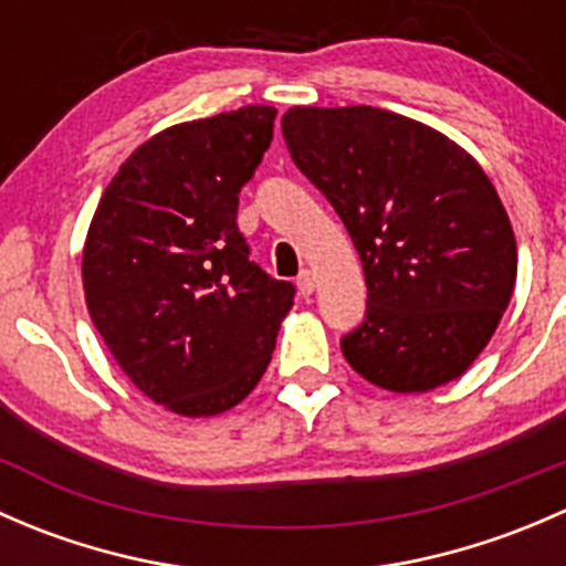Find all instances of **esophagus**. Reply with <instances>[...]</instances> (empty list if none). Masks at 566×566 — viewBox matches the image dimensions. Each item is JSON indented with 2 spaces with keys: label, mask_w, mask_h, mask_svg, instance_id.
I'll return each instance as SVG.
<instances>
[{
  "label": "esophagus",
  "mask_w": 566,
  "mask_h": 566,
  "mask_svg": "<svg viewBox=\"0 0 566 566\" xmlns=\"http://www.w3.org/2000/svg\"><path fill=\"white\" fill-rule=\"evenodd\" d=\"M315 273L312 271H301V276H298V293L304 295V298H310L312 293H315Z\"/></svg>",
  "instance_id": "obj_1"
}]
</instances>
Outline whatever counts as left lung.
Segmentation results:
<instances>
[{
  "label": "left lung",
  "instance_id": "left-lung-1",
  "mask_svg": "<svg viewBox=\"0 0 566 566\" xmlns=\"http://www.w3.org/2000/svg\"><path fill=\"white\" fill-rule=\"evenodd\" d=\"M290 156L345 221L367 279V319L342 339L378 389L458 380L510 306L517 243L476 158L441 130L375 106H293Z\"/></svg>",
  "mask_w": 566,
  "mask_h": 566
}]
</instances>
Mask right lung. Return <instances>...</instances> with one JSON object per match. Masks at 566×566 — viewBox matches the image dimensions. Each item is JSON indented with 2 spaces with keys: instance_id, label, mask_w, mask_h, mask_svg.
Masks as SVG:
<instances>
[{
  "instance_id": "right-lung-1",
  "label": "right lung",
  "mask_w": 566,
  "mask_h": 566,
  "mask_svg": "<svg viewBox=\"0 0 566 566\" xmlns=\"http://www.w3.org/2000/svg\"><path fill=\"white\" fill-rule=\"evenodd\" d=\"M276 108L169 125L106 186L82 251L87 312L130 384L186 419L227 413L271 364L295 287L249 262L238 191Z\"/></svg>"
}]
</instances>
